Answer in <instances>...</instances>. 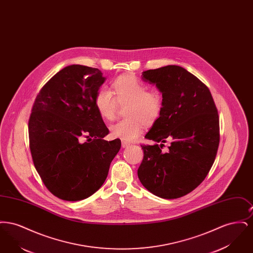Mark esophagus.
Masks as SVG:
<instances>
[{
	"label": "esophagus",
	"instance_id": "obj_1",
	"mask_svg": "<svg viewBox=\"0 0 253 253\" xmlns=\"http://www.w3.org/2000/svg\"><path fill=\"white\" fill-rule=\"evenodd\" d=\"M121 146H122V148H126V147L130 146V143H129V142H127V141L122 140V141H121Z\"/></svg>",
	"mask_w": 253,
	"mask_h": 253
}]
</instances>
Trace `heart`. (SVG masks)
<instances>
[{
  "label": "heart",
  "mask_w": 253,
  "mask_h": 253,
  "mask_svg": "<svg viewBox=\"0 0 253 253\" xmlns=\"http://www.w3.org/2000/svg\"><path fill=\"white\" fill-rule=\"evenodd\" d=\"M113 92L101 88L96 93L95 105L103 120L115 119L120 105L128 104L124 120L110 126V133L115 138L132 141L143 131L144 123L154 124L160 118L163 109L162 96L157 91H150L142 81L132 75L121 76L112 84Z\"/></svg>",
  "instance_id": "heart-1"
}]
</instances>
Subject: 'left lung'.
Here are the masks:
<instances>
[{"instance_id": "obj_1", "label": "left lung", "mask_w": 253, "mask_h": 253, "mask_svg": "<svg viewBox=\"0 0 253 253\" xmlns=\"http://www.w3.org/2000/svg\"><path fill=\"white\" fill-rule=\"evenodd\" d=\"M142 80L162 93L163 109L145 137L155 145H141L144 157L137 175L158 197L174 199L198 187L216 157L219 117L209 88L177 65L142 73ZM171 140L167 153L164 143Z\"/></svg>"}]
</instances>
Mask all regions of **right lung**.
I'll return each mask as SVG.
<instances>
[{"instance_id": "1", "label": "right lung", "mask_w": 253, "mask_h": 253, "mask_svg": "<svg viewBox=\"0 0 253 253\" xmlns=\"http://www.w3.org/2000/svg\"><path fill=\"white\" fill-rule=\"evenodd\" d=\"M105 80L97 68L66 66L33 104L28 121L33 163L49 192L62 200L80 201L96 193L121 149L120 139H103L109 130L95 105Z\"/></svg>"}]
</instances>
